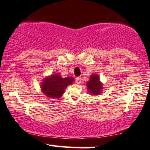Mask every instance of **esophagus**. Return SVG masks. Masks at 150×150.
Wrapping results in <instances>:
<instances>
[{
	"label": "esophagus",
	"instance_id": "34e87169",
	"mask_svg": "<svg viewBox=\"0 0 150 150\" xmlns=\"http://www.w3.org/2000/svg\"><path fill=\"white\" fill-rule=\"evenodd\" d=\"M76 83H81V77H76Z\"/></svg>",
	"mask_w": 150,
	"mask_h": 150
}]
</instances>
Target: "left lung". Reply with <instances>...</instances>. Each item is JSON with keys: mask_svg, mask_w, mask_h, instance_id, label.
I'll use <instances>...</instances> for the list:
<instances>
[{"mask_svg": "<svg viewBox=\"0 0 150 150\" xmlns=\"http://www.w3.org/2000/svg\"><path fill=\"white\" fill-rule=\"evenodd\" d=\"M87 89L91 94L96 95L100 93L102 88V84L99 81V78L97 74L91 75L90 80L87 82Z\"/></svg>", "mask_w": 150, "mask_h": 150, "instance_id": "1", "label": "left lung"}]
</instances>
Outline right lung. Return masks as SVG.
Wrapping results in <instances>:
<instances>
[{
    "instance_id": "1",
    "label": "right lung",
    "mask_w": 150,
    "mask_h": 150,
    "mask_svg": "<svg viewBox=\"0 0 150 150\" xmlns=\"http://www.w3.org/2000/svg\"><path fill=\"white\" fill-rule=\"evenodd\" d=\"M74 81L73 77L62 78L59 74L51 75L43 80L41 89L46 96L58 99L62 96L67 86L71 84Z\"/></svg>"
}]
</instances>
